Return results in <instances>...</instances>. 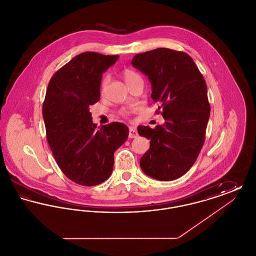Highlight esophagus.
<instances>
[{
  "label": "esophagus",
  "mask_w": 256,
  "mask_h": 256,
  "mask_svg": "<svg viewBox=\"0 0 256 256\" xmlns=\"http://www.w3.org/2000/svg\"><path fill=\"white\" fill-rule=\"evenodd\" d=\"M138 136V132L135 130L134 126H130V134H128V137L130 138H136Z\"/></svg>",
  "instance_id": "obj_1"
}]
</instances>
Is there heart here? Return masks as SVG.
I'll list each match as a JSON object with an SVG mask.
<instances>
[{
	"instance_id": "obj_1",
	"label": "heart",
	"mask_w": 256,
	"mask_h": 256,
	"mask_svg": "<svg viewBox=\"0 0 256 256\" xmlns=\"http://www.w3.org/2000/svg\"><path fill=\"white\" fill-rule=\"evenodd\" d=\"M122 78H124V80L126 82V84H128V86H130L132 82H134L136 78H140L138 74L134 72V70H130V69H124L122 71ZM108 82H110V78H108V76H106L102 80V88H100L102 92H104V88L108 84ZM128 113L130 112L128 110H122L121 111V114H122V116H126Z\"/></svg>"
}]
</instances>
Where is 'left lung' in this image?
Masks as SVG:
<instances>
[{
    "label": "left lung",
    "mask_w": 256,
    "mask_h": 256,
    "mask_svg": "<svg viewBox=\"0 0 256 256\" xmlns=\"http://www.w3.org/2000/svg\"><path fill=\"white\" fill-rule=\"evenodd\" d=\"M132 64L148 78L150 97L165 119L154 128L138 126L139 135L150 140L141 169L160 182L176 180L190 170L204 144L210 116L206 82L184 52L152 50L136 54Z\"/></svg>",
    "instance_id": "8db88e82"
}]
</instances>
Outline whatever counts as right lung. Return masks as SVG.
Returning a JSON list of instances; mask_svg holds the SVG:
<instances>
[{
	"label": "right lung",
	"instance_id": "add662e5",
	"mask_svg": "<svg viewBox=\"0 0 256 256\" xmlns=\"http://www.w3.org/2000/svg\"><path fill=\"white\" fill-rule=\"evenodd\" d=\"M118 58L84 52L50 80L42 108L48 143L63 174L80 185L106 180L113 170L114 152L128 136L122 122L97 128L89 111L100 100L102 73Z\"/></svg>",
	"mask_w": 256,
	"mask_h": 256
}]
</instances>
